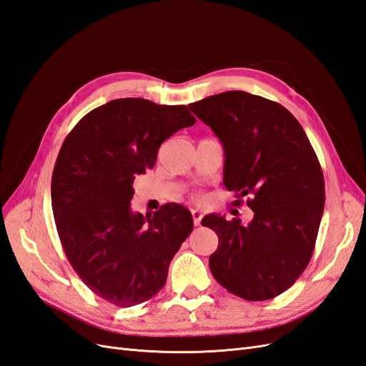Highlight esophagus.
<instances>
[{"mask_svg":"<svg viewBox=\"0 0 366 366\" xmlns=\"http://www.w3.org/2000/svg\"><path fill=\"white\" fill-rule=\"evenodd\" d=\"M192 218H194V224H195V226H200L202 218H203V212H202V210L194 209V210H192Z\"/></svg>","mask_w":366,"mask_h":366,"instance_id":"1","label":"esophagus"}]
</instances>
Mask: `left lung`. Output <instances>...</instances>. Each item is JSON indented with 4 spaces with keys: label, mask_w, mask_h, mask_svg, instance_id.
I'll use <instances>...</instances> for the list:
<instances>
[{
    "label": "left lung",
    "mask_w": 366,
    "mask_h": 366,
    "mask_svg": "<svg viewBox=\"0 0 366 366\" xmlns=\"http://www.w3.org/2000/svg\"><path fill=\"white\" fill-rule=\"evenodd\" d=\"M189 109L223 145L226 189L250 195L254 212L249 224L218 214L202 219L218 235L210 272L230 293L267 301L290 289L312 259L325 203L316 152L289 109L265 97L226 92Z\"/></svg>",
    "instance_id": "left-lung-1"
}]
</instances>
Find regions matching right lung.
Returning a JSON list of instances; mask_svg holds the SVG:
<instances>
[{"label": "right lung", "instance_id": "right-lung-1", "mask_svg": "<svg viewBox=\"0 0 366 366\" xmlns=\"http://www.w3.org/2000/svg\"><path fill=\"white\" fill-rule=\"evenodd\" d=\"M195 117L184 105L109 101L84 116L64 140L51 175V207L65 254L94 295L117 307L156 296L194 229L189 210L163 204L131 210L132 182L157 160L162 143Z\"/></svg>", "mask_w": 366, "mask_h": 366}]
</instances>
